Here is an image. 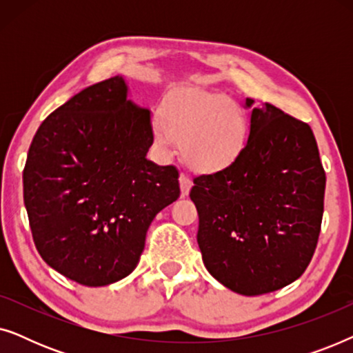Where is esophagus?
<instances>
[{
	"label": "esophagus",
	"instance_id": "34e87169",
	"mask_svg": "<svg viewBox=\"0 0 353 353\" xmlns=\"http://www.w3.org/2000/svg\"><path fill=\"white\" fill-rule=\"evenodd\" d=\"M191 186H192L191 178L188 176V175H185V173H181V175H180V188H181V196H183V197L190 194Z\"/></svg>",
	"mask_w": 353,
	"mask_h": 353
}]
</instances>
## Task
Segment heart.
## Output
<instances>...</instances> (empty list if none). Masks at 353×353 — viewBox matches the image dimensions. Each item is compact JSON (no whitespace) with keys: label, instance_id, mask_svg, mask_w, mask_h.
<instances>
[{"label":"heart","instance_id":"b5f03b06","mask_svg":"<svg viewBox=\"0 0 353 353\" xmlns=\"http://www.w3.org/2000/svg\"><path fill=\"white\" fill-rule=\"evenodd\" d=\"M249 137L244 110L223 94L181 91L152 123L154 143L170 154L183 144V159L201 175L226 172L243 156Z\"/></svg>","mask_w":353,"mask_h":353}]
</instances>
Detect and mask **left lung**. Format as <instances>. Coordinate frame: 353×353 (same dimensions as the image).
<instances>
[{
    "instance_id": "8db88e82",
    "label": "left lung",
    "mask_w": 353,
    "mask_h": 353,
    "mask_svg": "<svg viewBox=\"0 0 353 353\" xmlns=\"http://www.w3.org/2000/svg\"><path fill=\"white\" fill-rule=\"evenodd\" d=\"M245 98L250 128L243 156L190 192L197 244L216 281L243 296L278 291L301 276L320 236L326 175L312 128Z\"/></svg>"
}]
</instances>
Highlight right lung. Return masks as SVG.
Returning a JSON list of instances; mask_svg holds the SVG:
<instances>
[{
	"label": "right lung",
	"mask_w": 353,
	"mask_h": 353,
	"mask_svg": "<svg viewBox=\"0 0 353 353\" xmlns=\"http://www.w3.org/2000/svg\"><path fill=\"white\" fill-rule=\"evenodd\" d=\"M122 75L72 96L40 125L23 168V202L41 259L90 288L137 268L149 225L180 197L178 170L148 161L151 112Z\"/></svg>",
	"instance_id": "obj_1"
}]
</instances>
